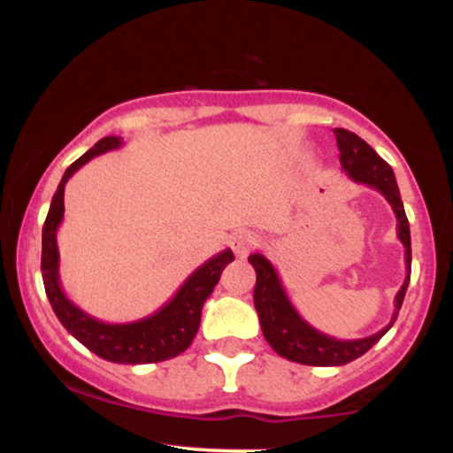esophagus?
Instances as JSON below:
<instances>
[{
  "label": "esophagus",
  "mask_w": 453,
  "mask_h": 453,
  "mask_svg": "<svg viewBox=\"0 0 453 453\" xmlns=\"http://www.w3.org/2000/svg\"><path fill=\"white\" fill-rule=\"evenodd\" d=\"M230 244H232V251L236 253V257H247L249 253H251V249H253V244H256V241H253V236L249 232H238V234H234L232 236V241H230Z\"/></svg>",
  "instance_id": "1"
}]
</instances>
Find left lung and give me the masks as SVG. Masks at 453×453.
Here are the masks:
<instances>
[{"label": "left lung", "instance_id": "8db88e82", "mask_svg": "<svg viewBox=\"0 0 453 453\" xmlns=\"http://www.w3.org/2000/svg\"><path fill=\"white\" fill-rule=\"evenodd\" d=\"M334 136L341 150V165L347 176L356 180V183H364L377 189L389 202V206H392L398 221V238L404 244L407 277H404L403 288L398 289L396 298H394L392 321L383 330H379L377 334L366 336V339L339 341L334 336H327L324 332L315 330L311 324H306L298 311L294 309V304L289 303L283 283H280L277 274V268L262 253L249 256V262H251V266L256 268L257 274L256 289H253V304H256V311L259 315V326H262L264 339L268 341V345L280 357L306 364V366H342V364L353 362L364 356L394 326L411 279V232L407 215H404L403 200H400L394 170L357 134L336 127Z\"/></svg>", "mask_w": 453, "mask_h": 453}]
</instances>
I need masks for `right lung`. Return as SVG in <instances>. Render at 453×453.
Here are the masks:
<instances>
[{
	"label": "right lung",
	"instance_id": "obj_1",
	"mask_svg": "<svg viewBox=\"0 0 453 453\" xmlns=\"http://www.w3.org/2000/svg\"><path fill=\"white\" fill-rule=\"evenodd\" d=\"M123 144L119 136H106L96 147L78 157L65 170L64 179L57 187L53 202H50L49 215L42 227V280L49 303L53 306L57 319L64 327L81 341L87 349L117 364H153L176 357L191 345L197 334L202 317V306L212 294L215 285L219 283L223 268L234 259L232 249L217 253L209 262L202 264L196 273H191L173 298L168 300L153 315L142 317L138 321L127 324H106L96 319L89 313L72 303L64 294L59 283V249H57V230L64 219V189L67 179L76 173L87 161L97 155L114 150Z\"/></svg>",
	"mask_w": 453,
	"mask_h": 453
}]
</instances>
